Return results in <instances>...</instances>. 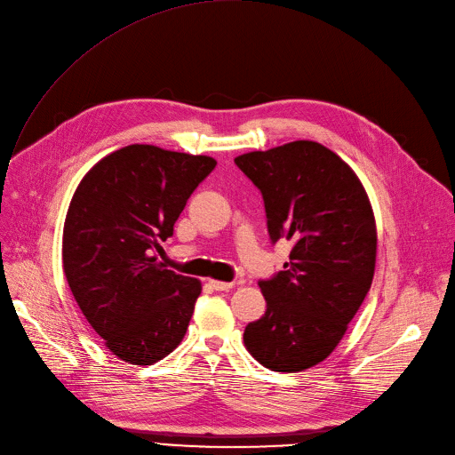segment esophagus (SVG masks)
I'll return each mask as SVG.
<instances>
[{"label": "esophagus", "mask_w": 455, "mask_h": 455, "mask_svg": "<svg viewBox=\"0 0 455 455\" xmlns=\"http://www.w3.org/2000/svg\"><path fill=\"white\" fill-rule=\"evenodd\" d=\"M208 287L214 289V291H228L232 289L230 282H218V280H208Z\"/></svg>", "instance_id": "1"}]
</instances>
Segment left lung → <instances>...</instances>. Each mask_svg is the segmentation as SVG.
<instances>
[{"mask_svg":"<svg viewBox=\"0 0 455 455\" xmlns=\"http://www.w3.org/2000/svg\"><path fill=\"white\" fill-rule=\"evenodd\" d=\"M234 163L263 196L272 243L294 241L283 270L259 282L267 311L245 327L243 342L272 371L309 370L339 346L371 287V203L349 164L313 140L251 151Z\"/></svg>","mask_w":455,"mask_h":455,"instance_id":"8db88e82","label":"left lung"}]
</instances>
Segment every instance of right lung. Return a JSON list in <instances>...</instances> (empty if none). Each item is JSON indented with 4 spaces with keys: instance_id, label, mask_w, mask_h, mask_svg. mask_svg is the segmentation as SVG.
Returning <instances> with one entry per match:
<instances>
[{
    "instance_id": "1",
    "label": "right lung",
    "mask_w": 455,
    "mask_h": 455,
    "mask_svg": "<svg viewBox=\"0 0 455 455\" xmlns=\"http://www.w3.org/2000/svg\"><path fill=\"white\" fill-rule=\"evenodd\" d=\"M216 164L132 144L99 161L73 194L64 272L85 320L120 360L156 364L187 335L201 282L164 268L154 252Z\"/></svg>"
}]
</instances>
